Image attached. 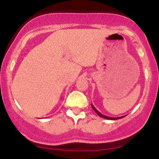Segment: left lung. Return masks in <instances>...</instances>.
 <instances>
[{
  "label": "left lung",
  "instance_id": "obj_1",
  "mask_svg": "<svg viewBox=\"0 0 159 159\" xmlns=\"http://www.w3.org/2000/svg\"><path fill=\"white\" fill-rule=\"evenodd\" d=\"M91 106H92L93 109V110L95 111V112H96V114H97L98 115V116H101V117H102V118H105V119H107V120H116L121 119V118H123V117H124V116H120V117H110V116H105V115H104V114H101V113H100L99 111H98V110H96V107H95L93 105H91Z\"/></svg>",
  "mask_w": 159,
  "mask_h": 159
}]
</instances>
